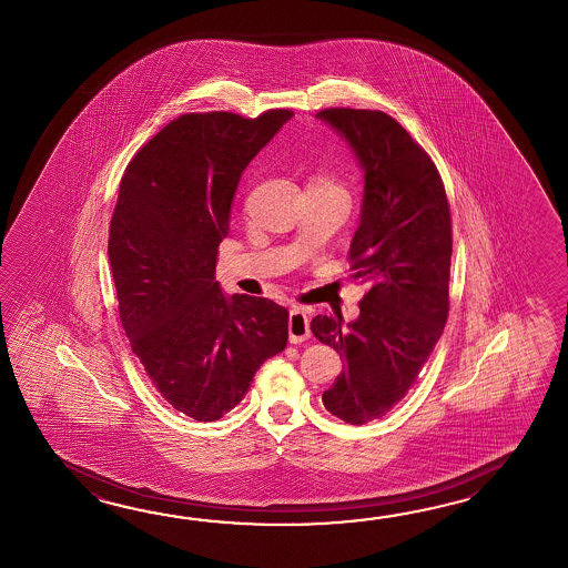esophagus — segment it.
Listing matches in <instances>:
<instances>
[{"label": "esophagus", "mask_w": 568, "mask_h": 568, "mask_svg": "<svg viewBox=\"0 0 568 568\" xmlns=\"http://www.w3.org/2000/svg\"><path fill=\"white\" fill-rule=\"evenodd\" d=\"M290 343H302L311 337V321L308 314L302 313L301 308H292L288 318Z\"/></svg>", "instance_id": "34e87169"}]
</instances>
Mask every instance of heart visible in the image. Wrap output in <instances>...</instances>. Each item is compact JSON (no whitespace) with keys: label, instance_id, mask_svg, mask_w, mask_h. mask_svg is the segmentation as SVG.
<instances>
[{"label":"heart","instance_id":"obj_1","mask_svg":"<svg viewBox=\"0 0 568 568\" xmlns=\"http://www.w3.org/2000/svg\"><path fill=\"white\" fill-rule=\"evenodd\" d=\"M311 189H323V191H335V193H343L341 184H338L333 176L328 174H314L313 179L308 181Z\"/></svg>","mask_w":568,"mask_h":568}]
</instances>
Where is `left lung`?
<instances>
[{"label": "left lung", "mask_w": 568, "mask_h": 568, "mask_svg": "<svg viewBox=\"0 0 568 568\" xmlns=\"http://www.w3.org/2000/svg\"><path fill=\"white\" fill-rule=\"evenodd\" d=\"M316 118L349 144L363 170L351 278L367 284L359 316H314V337L345 359L323 394L349 424L382 418L408 394L448 314L453 254L447 193L435 162L384 111L325 109Z\"/></svg>", "instance_id": "left-lung-1"}]
</instances>
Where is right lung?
<instances>
[{
	"mask_svg": "<svg viewBox=\"0 0 568 568\" xmlns=\"http://www.w3.org/2000/svg\"><path fill=\"white\" fill-rule=\"evenodd\" d=\"M290 118L186 113L121 179L108 245L121 325L162 398L199 423L233 410L288 343V311L223 294L215 264L243 170Z\"/></svg>",
	"mask_w": 568,
	"mask_h": 568,
	"instance_id": "add662e5",
	"label": "right lung"
}]
</instances>
